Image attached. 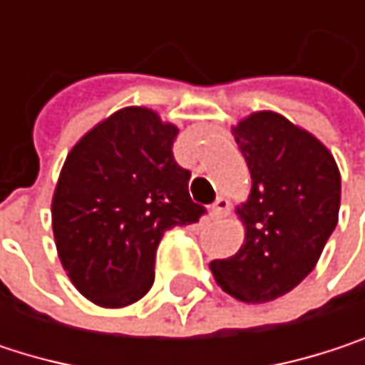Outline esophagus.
I'll return each mask as SVG.
<instances>
[{"mask_svg": "<svg viewBox=\"0 0 365 365\" xmlns=\"http://www.w3.org/2000/svg\"><path fill=\"white\" fill-rule=\"evenodd\" d=\"M228 209H230L228 198L217 196V198H215V202L211 205V215H213V217H224V215L228 213Z\"/></svg>", "mask_w": 365, "mask_h": 365, "instance_id": "34e87169", "label": "esophagus"}]
</instances>
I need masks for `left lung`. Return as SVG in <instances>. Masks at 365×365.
Returning <instances> with one entry per match:
<instances>
[{"label":"left lung","instance_id":"obj_1","mask_svg":"<svg viewBox=\"0 0 365 365\" xmlns=\"http://www.w3.org/2000/svg\"><path fill=\"white\" fill-rule=\"evenodd\" d=\"M252 173L235 211L245 228L241 250L209 264L232 298L262 304L292 292L319 262L338 224L340 171L328 148L277 111H254L232 126Z\"/></svg>","mask_w":365,"mask_h":365}]
</instances>
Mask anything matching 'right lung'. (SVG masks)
<instances>
[{"mask_svg":"<svg viewBox=\"0 0 365 365\" xmlns=\"http://www.w3.org/2000/svg\"><path fill=\"white\" fill-rule=\"evenodd\" d=\"M180 128L150 108H122L69 150L52 194V232L73 287L103 309L148 294L163 235L196 224L190 171L173 158Z\"/></svg>","mask_w":365,"mask_h":365,"instance_id":"right-lung-1","label":"right lung"}]
</instances>
